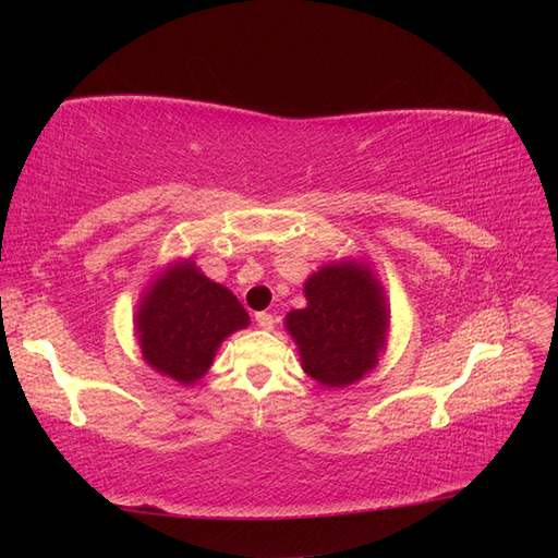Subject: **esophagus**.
Here are the masks:
<instances>
[{
    "instance_id": "esophagus-1",
    "label": "esophagus",
    "mask_w": 558,
    "mask_h": 558,
    "mask_svg": "<svg viewBox=\"0 0 558 558\" xmlns=\"http://www.w3.org/2000/svg\"><path fill=\"white\" fill-rule=\"evenodd\" d=\"M256 324H258V328H263V330H272V328H275V316L269 314V312H258V314H256Z\"/></svg>"
}]
</instances>
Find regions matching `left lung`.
<instances>
[{
    "label": "left lung",
    "mask_w": 558,
    "mask_h": 558,
    "mask_svg": "<svg viewBox=\"0 0 558 558\" xmlns=\"http://www.w3.org/2000/svg\"><path fill=\"white\" fill-rule=\"evenodd\" d=\"M305 310L286 316L302 367L324 386L359 381L377 365L386 342V302L373 275L359 265L320 267L305 283Z\"/></svg>",
    "instance_id": "8db88e82"
}]
</instances>
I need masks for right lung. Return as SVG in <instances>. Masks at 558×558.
I'll use <instances>...</instances> for the list:
<instances>
[{
    "label": "right lung",
    "instance_id": "obj_1",
    "mask_svg": "<svg viewBox=\"0 0 558 558\" xmlns=\"http://www.w3.org/2000/svg\"><path fill=\"white\" fill-rule=\"evenodd\" d=\"M248 326V314L226 286L189 260L167 269L137 312L142 353L150 367L181 384L207 373L226 337Z\"/></svg>",
    "mask_w": 558,
    "mask_h": 558
}]
</instances>
